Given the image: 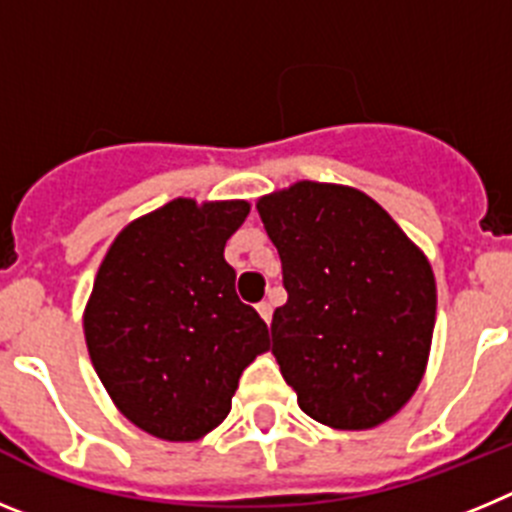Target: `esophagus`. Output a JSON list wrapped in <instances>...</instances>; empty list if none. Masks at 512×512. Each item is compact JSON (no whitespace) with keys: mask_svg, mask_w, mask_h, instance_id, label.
Segmentation results:
<instances>
[{"mask_svg":"<svg viewBox=\"0 0 512 512\" xmlns=\"http://www.w3.org/2000/svg\"><path fill=\"white\" fill-rule=\"evenodd\" d=\"M256 310H259V315H261V318H264L266 320V323H269V320H271V312H274V307H271V302H259V305H256Z\"/></svg>","mask_w":512,"mask_h":512,"instance_id":"obj_1","label":"esophagus"}]
</instances>
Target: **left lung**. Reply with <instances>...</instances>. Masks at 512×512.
<instances>
[{
    "label": "left lung",
    "mask_w": 512,
    "mask_h": 512,
    "mask_svg": "<svg viewBox=\"0 0 512 512\" xmlns=\"http://www.w3.org/2000/svg\"><path fill=\"white\" fill-rule=\"evenodd\" d=\"M256 207L287 289L271 354L300 408L343 431L384 423L418 390L431 351V264L351 187L300 182Z\"/></svg>",
    "instance_id": "1"
}]
</instances>
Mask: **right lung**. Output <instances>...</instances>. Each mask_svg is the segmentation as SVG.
I'll use <instances>...</instances> for the list:
<instances>
[{
  "instance_id": "add662e5",
  "label": "right lung",
  "mask_w": 512,
  "mask_h": 512,
  "mask_svg": "<svg viewBox=\"0 0 512 512\" xmlns=\"http://www.w3.org/2000/svg\"><path fill=\"white\" fill-rule=\"evenodd\" d=\"M248 202L174 200L122 230L84 315L99 379L122 415L166 441H194L230 413L269 328L235 295L225 241Z\"/></svg>"
}]
</instances>
